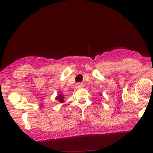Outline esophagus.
Masks as SVG:
<instances>
[{"mask_svg":"<svg viewBox=\"0 0 153 153\" xmlns=\"http://www.w3.org/2000/svg\"><path fill=\"white\" fill-rule=\"evenodd\" d=\"M76 87H77V88L81 87H82V83H76Z\"/></svg>","mask_w":153,"mask_h":153,"instance_id":"obj_1","label":"esophagus"}]
</instances>
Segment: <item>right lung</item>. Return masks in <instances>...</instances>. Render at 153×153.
<instances>
[{
    "label": "right lung",
    "mask_w": 153,
    "mask_h": 153,
    "mask_svg": "<svg viewBox=\"0 0 153 153\" xmlns=\"http://www.w3.org/2000/svg\"><path fill=\"white\" fill-rule=\"evenodd\" d=\"M64 99H65V97H64V96L62 95L61 94H59V96H57V97H56V100L59 101V102H60V103H63L64 102H65Z\"/></svg>",
    "instance_id": "1"
}]
</instances>
